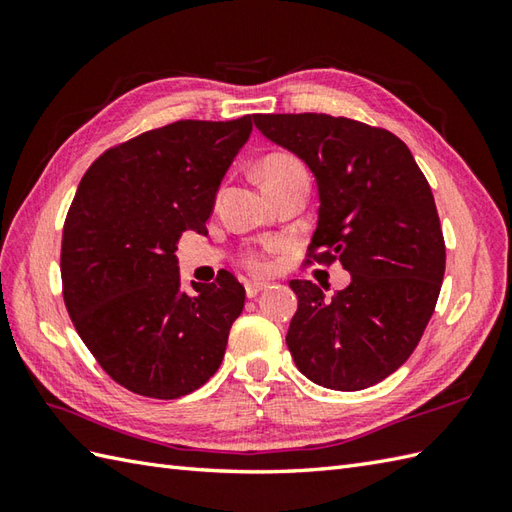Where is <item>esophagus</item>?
I'll return each mask as SVG.
<instances>
[{"label":"esophagus","mask_w":512,"mask_h":512,"mask_svg":"<svg viewBox=\"0 0 512 512\" xmlns=\"http://www.w3.org/2000/svg\"><path fill=\"white\" fill-rule=\"evenodd\" d=\"M268 284H264V281H246V295L248 297H257L259 292L266 290Z\"/></svg>","instance_id":"34e87169"}]
</instances>
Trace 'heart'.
<instances>
[{
    "mask_svg": "<svg viewBox=\"0 0 512 512\" xmlns=\"http://www.w3.org/2000/svg\"><path fill=\"white\" fill-rule=\"evenodd\" d=\"M259 173H262L266 191H275L286 187L290 182L308 180V171L303 167V162L292 154H270L259 165ZM279 242H268L262 248L248 250L242 257V264L250 270V273H268L273 266V255L279 253Z\"/></svg>",
    "mask_w": 512,
    "mask_h": 512,
    "instance_id": "b5f03b06",
    "label": "heart"
}]
</instances>
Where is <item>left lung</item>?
<instances>
[{"mask_svg": "<svg viewBox=\"0 0 512 512\" xmlns=\"http://www.w3.org/2000/svg\"><path fill=\"white\" fill-rule=\"evenodd\" d=\"M253 118L317 178L319 226L306 262H341L352 275L330 299L312 281H290L299 308L288 350L312 383L372 387L413 354L438 303L447 248L429 182L383 127L312 112Z\"/></svg>", "mask_w": 512, "mask_h": 512, "instance_id": "obj_1", "label": "left lung"}]
</instances>
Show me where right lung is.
I'll return each instance as SVG.
<instances>
[{
    "instance_id": "right-lung-1",
    "label": "right lung",
    "mask_w": 512,
    "mask_h": 512,
    "mask_svg": "<svg viewBox=\"0 0 512 512\" xmlns=\"http://www.w3.org/2000/svg\"><path fill=\"white\" fill-rule=\"evenodd\" d=\"M253 132L235 121H176L118 143L76 189L61 239L63 301L114 383L187 396L222 365L246 290L231 275L180 292L176 244L206 233L215 193Z\"/></svg>"
}]
</instances>
